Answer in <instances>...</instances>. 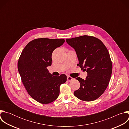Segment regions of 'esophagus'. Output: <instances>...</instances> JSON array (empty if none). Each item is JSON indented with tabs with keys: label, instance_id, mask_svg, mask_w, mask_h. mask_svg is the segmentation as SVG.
<instances>
[{
	"label": "esophagus",
	"instance_id": "obj_1",
	"mask_svg": "<svg viewBox=\"0 0 129 129\" xmlns=\"http://www.w3.org/2000/svg\"><path fill=\"white\" fill-rule=\"evenodd\" d=\"M73 79L72 77H70V76H67V81H69V82H70V81H72Z\"/></svg>",
	"mask_w": 129,
	"mask_h": 129
}]
</instances>
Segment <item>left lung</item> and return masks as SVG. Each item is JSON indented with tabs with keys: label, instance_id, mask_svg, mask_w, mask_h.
<instances>
[{
	"label": "left lung",
	"instance_id": "8db88e82",
	"mask_svg": "<svg viewBox=\"0 0 129 129\" xmlns=\"http://www.w3.org/2000/svg\"><path fill=\"white\" fill-rule=\"evenodd\" d=\"M66 41L76 52L78 65L87 72L85 80L76 78L80 87L74 95L84 101L96 100L106 89L112 74V64L107 48L100 39L92 36L85 35L66 39Z\"/></svg>",
	"mask_w": 129,
	"mask_h": 129
}]
</instances>
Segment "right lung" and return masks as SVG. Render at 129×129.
<instances>
[{
	"label": "right lung",
	"instance_id": "1",
	"mask_svg": "<svg viewBox=\"0 0 129 129\" xmlns=\"http://www.w3.org/2000/svg\"><path fill=\"white\" fill-rule=\"evenodd\" d=\"M64 42L63 39L33 40L24 47L18 60V71L26 90L40 103L47 104L56 100L60 85L66 82L65 75L52 76L47 68L51 65L53 51Z\"/></svg>",
	"mask_w": 129,
	"mask_h": 129
}]
</instances>
